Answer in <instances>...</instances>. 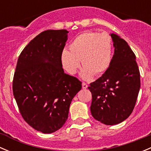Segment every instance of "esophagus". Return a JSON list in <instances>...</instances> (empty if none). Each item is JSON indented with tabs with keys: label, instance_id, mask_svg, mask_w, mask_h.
Instances as JSON below:
<instances>
[{
	"label": "esophagus",
	"instance_id": "obj_1",
	"mask_svg": "<svg viewBox=\"0 0 151 151\" xmlns=\"http://www.w3.org/2000/svg\"><path fill=\"white\" fill-rule=\"evenodd\" d=\"M82 86H83V89H86V88H88V85L86 84V83H83V84H82Z\"/></svg>",
	"mask_w": 151,
	"mask_h": 151
}]
</instances>
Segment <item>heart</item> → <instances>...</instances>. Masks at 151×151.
Wrapping results in <instances>:
<instances>
[{
	"instance_id": "1",
	"label": "heart",
	"mask_w": 151,
	"mask_h": 151,
	"mask_svg": "<svg viewBox=\"0 0 151 151\" xmlns=\"http://www.w3.org/2000/svg\"><path fill=\"white\" fill-rule=\"evenodd\" d=\"M69 51L63 50L60 61L69 74H75L80 67H84L82 78L92 79L94 74L99 76L109 68L112 60V39L106 33L87 31L76 36L68 46Z\"/></svg>"
}]
</instances>
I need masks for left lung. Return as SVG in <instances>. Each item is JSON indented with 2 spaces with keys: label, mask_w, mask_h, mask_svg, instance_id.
Returning <instances> with one entry per match:
<instances>
[{
  "label": "left lung",
  "mask_w": 151,
  "mask_h": 151,
  "mask_svg": "<svg viewBox=\"0 0 151 151\" xmlns=\"http://www.w3.org/2000/svg\"><path fill=\"white\" fill-rule=\"evenodd\" d=\"M115 47L109 68L91 83V112L105 125L123 122L132 114L140 88V74L136 56L124 39L111 33Z\"/></svg>",
  "instance_id": "1"
}]
</instances>
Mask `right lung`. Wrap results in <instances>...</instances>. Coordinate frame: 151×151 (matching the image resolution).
Wrapping results in <instances>:
<instances>
[{
    "label": "right lung",
    "instance_id": "add662e5",
    "mask_svg": "<svg viewBox=\"0 0 151 151\" xmlns=\"http://www.w3.org/2000/svg\"><path fill=\"white\" fill-rule=\"evenodd\" d=\"M66 30L42 32L24 48L13 79V94L22 117L44 134L66 123L73 98L82 83L64 73L60 53L68 39Z\"/></svg>",
    "mask_w": 151,
    "mask_h": 151
}]
</instances>
